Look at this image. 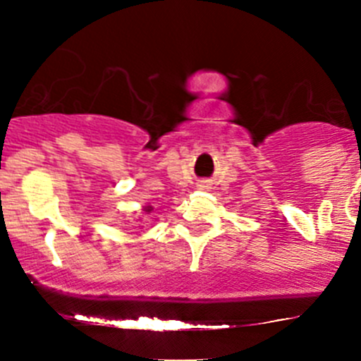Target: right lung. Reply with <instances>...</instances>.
<instances>
[{"label": "right lung", "mask_w": 361, "mask_h": 361, "mask_svg": "<svg viewBox=\"0 0 361 361\" xmlns=\"http://www.w3.org/2000/svg\"><path fill=\"white\" fill-rule=\"evenodd\" d=\"M152 209H154V207H152V206H147V207H145V209H143V211H145V213H150V211H152Z\"/></svg>", "instance_id": "right-lung-1"}]
</instances>
